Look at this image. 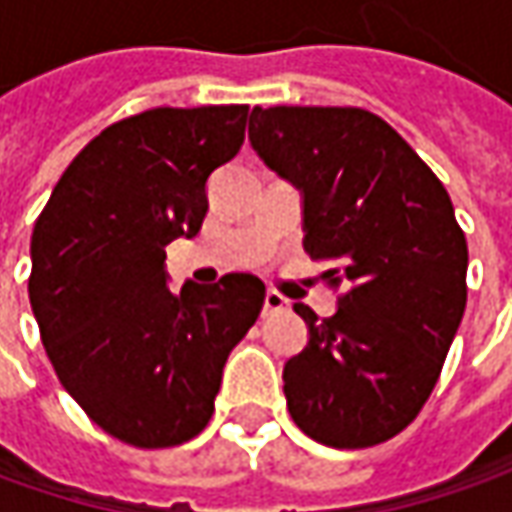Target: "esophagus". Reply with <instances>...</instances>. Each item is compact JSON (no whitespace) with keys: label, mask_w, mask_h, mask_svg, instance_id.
<instances>
[{"label":"esophagus","mask_w":512,"mask_h":512,"mask_svg":"<svg viewBox=\"0 0 512 512\" xmlns=\"http://www.w3.org/2000/svg\"><path fill=\"white\" fill-rule=\"evenodd\" d=\"M287 307V299L282 293H276V290H267L265 293V310H262V316H273V313H282Z\"/></svg>","instance_id":"obj_1"}]
</instances>
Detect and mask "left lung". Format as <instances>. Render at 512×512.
I'll list each match as a JSON object with an SVG mask.
<instances>
[{"instance_id": "8db88e82", "label": "left lung", "mask_w": 512, "mask_h": 512, "mask_svg": "<svg viewBox=\"0 0 512 512\" xmlns=\"http://www.w3.org/2000/svg\"><path fill=\"white\" fill-rule=\"evenodd\" d=\"M250 145L302 193L310 259L347 285L333 316L305 319L285 362L299 430L339 450L373 447L419 416L467 305V242L436 173L362 108H253Z\"/></svg>"}]
</instances>
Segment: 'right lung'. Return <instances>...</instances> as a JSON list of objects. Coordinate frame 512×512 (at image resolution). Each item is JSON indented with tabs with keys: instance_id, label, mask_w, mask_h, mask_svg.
<instances>
[{
	"instance_id": "obj_1",
	"label": "right lung",
	"mask_w": 512,
	"mask_h": 512,
	"mask_svg": "<svg viewBox=\"0 0 512 512\" xmlns=\"http://www.w3.org/2000/svg\"><path fill=\"white\" fill-rule=\"evenodd\" d=\"M247 105L153 108L105 128L68 165L30 236L28 296L62 387L133 447L205 430L227 356L265 285H168L165 247L193 239L207 179L245 142Z\"/></svg>"
}]
</instances>
